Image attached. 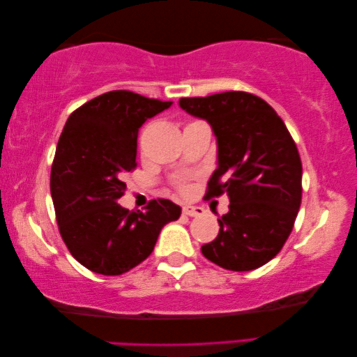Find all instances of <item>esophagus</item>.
<instances>
[{
  "instance_id": "esophagus-1",
  "label": "esophagus",
  "mask_w": 357,
  "mask_h": 357,
  "mask_svg": "<svg viewBox=\"0 0 357 357\" xmlns=\"http://www.w3.org/2000/svg\"><path fill=\"white\" fill-rule=\"evenodd\" d=\"M183 213L187 216H201L204 213V210L201 207H196V206H185L183 208Z\"/></svg>"
}]
</instances>
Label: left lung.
Here are the masks:
<instances>
[{
	"instance_id": "left-lung-1",
	"label": "left lung",
	"mask_w": 357,
	"mask_h": 357,
	"mask_svg": "<svg viewBox=\"0 0 357 357\" xmlns=\"http://www.w3.org/2000/svg\"><path fill=\"white\" fill-rule=\"evenodd\" d=\"M179 107L207 121L216 136L218 167L207 198L225 192L230 199L202 255L231 271L262 267L284 247L301 207L302 164L291 135L271 105L252 93L181 98Z\"/></svg>"
}]
</instances>
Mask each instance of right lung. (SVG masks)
Returning a JSON list of instances; mask_svg holds the SVG:
<instances>
[{
  "mask_svg": "<svg viewBox=\"0 0 357 357\" xmlns=\"http://www.w3.org/2000/svg\"><path fill=\"white\" fill-rule=\"evenodd\" d=\"M172 101L113 90L81 105L59 136L50 173V193L63 241L86 268L118 276L147 259L162 227L181 216L169 199L146 211L127 210L118 199L124 174L136 167V139L147 119Z\"/></svg>",
  "mask_w": 357,
  "mask_h": 357,
  "instance_id": "1",
  "label": "right lung"
}]
</instances>
